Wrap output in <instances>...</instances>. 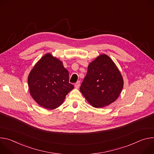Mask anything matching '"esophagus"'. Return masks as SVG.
Segmentation results:
<instances>
[{"label":"esophagus","instance_id":"obj_1","mask_svg":"<svg viewBox=\"0 0 154 154\" xmlns=\"http://www.w3.org/2000/svg\"><path fill=\"white\" fill-rule=\"evenodd\" d=\"M79 85H80V81H77V82L75 84V88H76V89L79 88Z\"/></svg>","mask_w":154,"mask_h":154}]
</instances>
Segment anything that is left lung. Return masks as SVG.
Wrapping results in <instances>:
<instances>
[{"label":"left lung","mask_w":154,"mask_h":154,"mask_svg":"<svg viewBox=\"0 0 154 154\" xmlns=\"http://www.w3.org/2000/svg\"><path fill=\"white\" fill-rule=\"evenodd\" d=\"M123 85V78L115 63L107 55L102 54L89 63L80 91L92 106L102 108L118 98Z\"/></svg>","instance_id":"8db88e82"}]
</instances>
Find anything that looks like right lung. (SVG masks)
I'll list each match as a JSON object with an SVG mask.
<instances>
[{
	"mask_svg": "<svg viewBox=\"0 0 154 154\" xmlns=\"http://www.w3.org/2000/svg\"><path fill=\"white\" fill-rule=\"evenodd\" d=\"M30 94L40 106L54 109L63 101L74 86L63 63L46 54L34 66L28 77Z\"/></svg>",
	"mask_w": 154,
	"mask_h": 154,
	"instance_id": "obj_1",
	"label": "right lung"
}]
</instances>
